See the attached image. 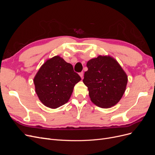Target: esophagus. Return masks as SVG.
<instances>
[{
  "mask_svg": "<svg viewBox=\"0 0 155 155\" xmlns=\"http://www.w3.org/2000/svg\"><path fill=\"white\" fill-rule=\"evenodd\" d=\"M79 76H80V77H81V78H83V76H84V74H83V72H80V73H79Z\"/></svg>",
  "mask_w": 155,
  "mask_h": 155,
  "instance_id": "esophagus-1",
  "label": "esophagus"
}]
</instances>
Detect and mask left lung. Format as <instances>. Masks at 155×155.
I'll return each mask as SVG.
<instances>
[{
  "instance_id": "1",
  "label": "left lung",
  "mask_w": 155,
  "mask_h": 155,
  "mask_svg": "<svg viewBox=\"0 0 155 155\" xmlns=\"http://www.w3.org/2000/svg\"><path fill=\"white\" fill-rule=\"evenodd\" d=\"M83 83L91 101L101 108L118 103L125 92L127 76L118 63L110 56H98L88 61Z\"/></svg>"
}]
</instances>
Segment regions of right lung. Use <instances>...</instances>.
<instances>
[{
  "label": "right lung",
  "mask_w": 155,
  "mask_h": 155,
  "mask_svg": "<svg viewBox=\"0 0 155 155\" xmlns=\"http://www.w3.org/2000/svg\"><path fill=\"white\" fill-rule=\"evenodd\" d=\"M80 80L71 64L55 56L42 65L34 82L40 101L46 107L56 109L68 101L75 85Z\"/></svg>",
  "instance_id": "1"
}]
</instances>
